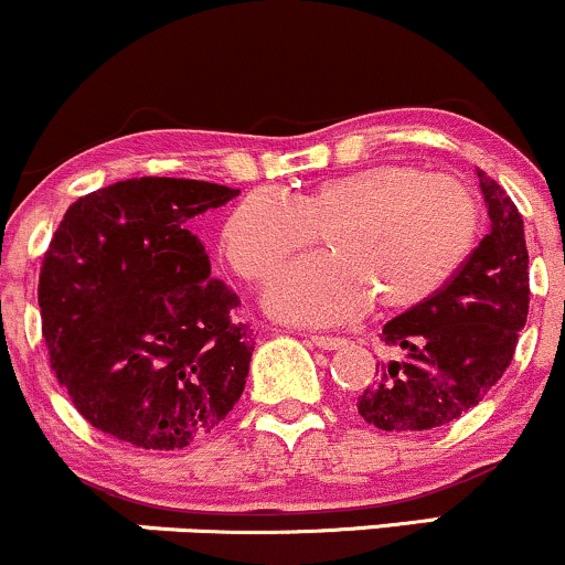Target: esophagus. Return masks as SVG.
<instances>
[{
	"label": "esophagus",
	"instance_id": "1",
	"mask_svg": "<svg viewBox=\"0 0 565 565\" xmlns=\"http://www.w3.org/2000/svg\"><path fill=\"white\" fill-rule=\"evenodd\" d=\"M311 343L321 351H338V349H343L345 340L343 338H330V334H311Z\"/></svg>",
	"mask_w": 565,
	"mask_h": 565
}]
</instances>
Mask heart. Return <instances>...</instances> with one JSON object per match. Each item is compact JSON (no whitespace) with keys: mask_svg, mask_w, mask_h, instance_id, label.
<instances>
[{"mask_svg":"<svg viewBox=\"0 0 565 565\" xmlns=\"http://www.w3.org/2000/svg\"><path fill=\"white\" fill-rule=\"evenodd\" d=\"M324 233L330 257L295 263L265 295L295 324L351 319L375 297L405 311L443 292L472 254L480 209L469 188L405 163H377L324 179L292 201L252 192L222 227L231 268L263 284Z\"/></svg>","mask_w":565,"mask_h":565,"instance_id":"obj_1","label":"heart"}]
</instances>
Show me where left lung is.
<instances>
[{
    "label": "left lung",
    "instance_id": "1",
    "mask_svg": "<svg viewBox=\"0 0 565 565\" xmlns=\"http://www.w3.org/2000/svg\"><path fill=\"white\" fill-rule=\"evenodd\" d=\"M477 179L491 231L443 292L383 327L396 356L356 402L383 431L434 429L472 411L510 367L529 319L523 216L495 179L480 169Z\"/></svg>",
    "mask_w": 565,
    "mask_h": 565
}]
</instances>
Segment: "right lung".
Here are the masks:
<instances>
[{
  "mask_svg": "<svg viewBox=\"0 0 565 565\" xmlns=\"http://www.w3.org/2000/svg\"><path fill=\"white\" fill-rule=\"evenodd\" d=\"M241 190L141 177L72 203L40 268L42 334L72 405L145 450L201 439L241 399L254 332L190 222Z\"/></svg>",
  "mask_w": 565,
  "mask_h": 565,
  "instance_id": "1",
  "label": "right lung"
}]
</instances>
